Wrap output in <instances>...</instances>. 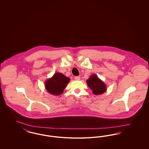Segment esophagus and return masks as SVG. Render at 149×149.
<instances>
[{"instance_id":"obj_1","label":"esophagus","mask_w":149,"mask_h":149,"mask_svg":"<svg viewBox=\"0 0 149 149\" xmlns=\"http://www.w3.org/2000/svg\"><path fill=\"white\" fill-rule=\"evenodd\" d=\"M74 79H75V80H79L80 79V77H79V76H77V77H74Z\"/></svg>"}]
</instances>
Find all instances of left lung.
Returning a JSON list of instances; mask_svg holds the SVG:
<instances>
[{"instance_id": "1", "label": "left lung", "mask_w": 149, "mask_h": 149, "mask_svg": "<svg viewBox=\"0 0 149 149\" xmlns=\"http://www.w3.org/2000/svg\"><path fill=\"white\" fill-rule=\"evenodd\" d=\"M86 83L95 95L102 94L107 91L105 83L100 80L96 74L92 75L86 80Z\"/></svg>"}]
</instances>
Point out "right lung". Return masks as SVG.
<instances>
[{"label": "right lung", "instance_id": "1", "mask_svg": "<svg viewBox=\"0 0 149 149\" xmlns=\"http://www.w3.org/2000/svg\"><path fill=\"white\" fill-rule=\"evenodd\" d=\"M70 80V78L66 77L63 74L56 72L51 78L46 80L45 84V89L52 95H60L64 92Z\"/></svg>", "mask_w": 149, "mask_h": 149}]
</instances>
